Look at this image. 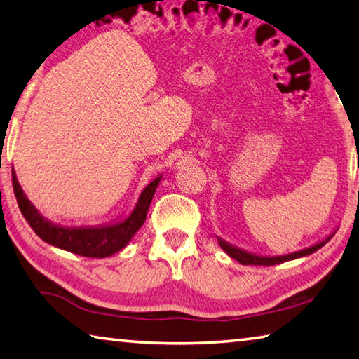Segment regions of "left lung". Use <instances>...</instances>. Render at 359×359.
I'll use <instances>...</instances> for the list:
<instances>
[{
  "label": "left lung",
  "mask_w": 359,
  "mask_h": 359,
  "mask_svg": "<svg viewBox=\"0 0 359 359\" xmlns=\"http://www.w3.org/2000/svg\"><path fill=\"white\" fill-rule=\"evenodd\" d=\"M336 234V231L331 233L330 236H326L323 241L317 242V244H313L307 248H302L299 252H293V253H288V255H277V257H266V255H257V253H252V252H247L244 248H239L233 244H229V242L223 241L222 238H217L218 239V244L223 248L224 252H226L231 258H234L236 261H239L241 264H253V266H274V264H280L285 263V261H291V259H296V258H301V257H307V255H311L313 252H317L318 248L323 247L327 241H330L332 236Z\"/></svg>",
  "instance_id": "1"
}]
</instances>
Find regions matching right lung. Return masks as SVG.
Returning a JSON list of instances; mask_svg holds the SVG:
<instances>
[{
	"instance_id": "obj_1",
	"label": "right lung",
	"mask_w": 359,
	"mask_h": 359,
	"mask_svg": "<svg viewBox=\"0 0 359 359\" xmlns=\"http://www.w3.org/2000/svg\"><path fill=\"white\" fill-rule=\"evenodd\" d=\"M161 177L163 175H158L144 188L139 194L135 209L125 218L106 224H95V226H62L39 214V210L34 208L27 198L25 191L22 190L15 171L12 169V185H14L17 203L34 233L47 244L87 258L111 257L128 245L133 236L145 222L150 203L154 199L156 187L160 185Z\"/></svg>"
}]
</instances>
